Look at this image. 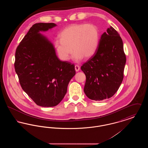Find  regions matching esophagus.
Here are the masks:
<instances>
[{
    "mask_svg": "<svg viewBox=\"0 0 148 148\" xmlns=\"http://www.w3.org/2000/svg\"><path fill=\"white\" fill-rule=\"evenodd\" d=\"M75 69L76 71H78L80 70V66L79 65H75Z\"/></svg>",
    "mask_w": 148,
    "mask_h": 148,
    "instance_id": "34e87169",
    "label": "esophagus"
}]
</instances>
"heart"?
I'll use <instances>...</instances> for the list:
<instances>
[{
    "label": "heart",
    "instance_id": "heart-1",
    "mask_svg": "<svg viewBox=\"0 0 148 148\" xmlns=\"http://www.w3.org/2000/svg\"><path fill=\"white\" fill-rule=\"evenodd\" d=\"M54 45L59 58L67 61L73 50L76 60L90 58L96 52L100 39V32L93 24H74L64 29ZM73 49L72 50V49Z\"/></svg>",
    "mask_w": 148,
    "mask_h": 148
}]
</instances>
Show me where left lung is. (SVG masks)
<instances>
[{
    "label": "left lung",
    "mask_w": 148,
    "mask_h": 148,
    "mask_svg": "<svg viewBox=\"0 0 148 148\" xmlns=\"http://www.w3.org/2000/svg\"><path fill=\"white\" fill-rule=\"evenodd\" d=\"M125 63L123 40L110 27L101 36L95 54L81 66L86 76V95L95 101L112 97L123 80Z\"/></svg>",
    "instance_id": "left-lung-1"
}]
</instances>
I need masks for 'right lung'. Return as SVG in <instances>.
Segmentation results:
<instances>
[{
    "mask_svg": "<svg viewBox=\"0 0 148 148\" xmlns=\"http://www.w3.org/2000/svg\"><path fill=\"white\" fill-rule=\"evenodd\" d=\"M53 23L34 24L17 47L14 68L23 90L38 106H56L75 74V66L61 61L53 44L40 31L56 27Z\"/></svg>",
    "mask_w": 148,
    "mask_h": 148,
    "instance_id": "obj_1",
    "label": "right lung"
}]
</instances>
